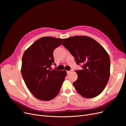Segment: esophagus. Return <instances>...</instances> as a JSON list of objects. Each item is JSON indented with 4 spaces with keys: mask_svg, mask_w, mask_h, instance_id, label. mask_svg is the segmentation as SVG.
<instances>
[{
    "mask_svg": "<svg viewBox=\"0 0 126 126\" xmlns=\"http://www.w3.org/2000/svg\"><path fill=\"white\" fill-rule=\"evenodd\" d=\"M66 72H67V74H69L71 72V71H66Z\"/></svg>",
    "mask_w": 126,
    "mask_h": 126,
    "instance_id": "34e87169",
    "label": "esophagus"
}]
</instances>
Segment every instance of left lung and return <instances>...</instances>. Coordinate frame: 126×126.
<instances>
[{
	"label": "left lung",
	"instance_id": "1",
	"mask_svg": "<svg viewBox=\"0 0 126 126\" xmlns=\"http://www.w3.org/2000/svg\"><path fill=\"white\" fill-rule=\"evenodd\" d=\"M62 45L72 55L82 70L75 71L78 79L73 84L86 98L99 95L110 77V60L106 50L94 39L85 36H75L64 39Z\"/></svg>",
	"mask_w": 126,
	"mask_h": 126
}]
</instances>
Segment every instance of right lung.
<instances>
[{"instance_id": "1", "label": "right lung", "mask_w": 126, "mask_h": 126, "mask_svg": "<svg viewBox=\"0 0 126 126\" xmlns=\"http://www.w3.org/2000/svg\"><path fill=\"white\" fill-rule=\"evenodd\" d=\"M64 39L43 37L25 51L21 72L27 88L36 98L49 101L58 94L65 80V70H51L54 63L53 52Z\"/></svg>"}]
</instances>
